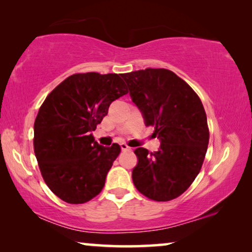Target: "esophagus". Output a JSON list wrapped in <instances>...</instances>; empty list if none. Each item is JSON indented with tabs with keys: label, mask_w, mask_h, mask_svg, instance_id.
I'll return each instance as SVG.
<instances>
[{
	"label": "esophagus",
	"mask_w": 252,
	"mask_h": 252,
	"mask_svg": "<svg viewBox=\"0 0 252 252\" xmlns=\"http://www.w3.org/2000/svg\"><path fill=\"white\" fill-rule=\"evenodd\" d=\"M120 146H121V149L123 150V152H127V150H131V147H129V146H127L126 142H122V144Z\"/></svg>",
	"instance_id": "34e87169"
}]
</instances>
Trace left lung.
I'll use <instances>...</instances> for the list:
<instances>
[{"instance_id": "left-lung-1", "label": "left lung", "mask_w": 252, "mask_h": 252, "mask_svg": "<svg viewBox=\"0 0 252 252\" xmlns=\"http://www.w3.org/2000/svg\"><path fill=\"white\" fill-rule=\"evenodd\" d=\"M132 102L145 125L154 126L159 150H134L138 164L132 181L139 192L155 201L178 198L197 178L209 142L205 108L196 92L167 69L123 73Z\"/></svg>"}]
</instances>
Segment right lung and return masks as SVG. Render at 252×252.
<instances>
[{
  "instance_id": "right-lung-1",
  "label": "right lung",
  "mask_w": 252,
  "mask_h": 252,
  "mask_svg": "<svg viewBox=\"0 0 252 252\" xmlns=\"http://www.w3.org/2000/svg\"><path fill=\"white\" fill-rule=\"evenodd\" d=\"M126 94L122 74L87 72L67 77L45 98L33 125V150L45 183L63 201L84 204L102 191L121 147L98 145L92 131Z\"/></svg>"
}]
</instances>
